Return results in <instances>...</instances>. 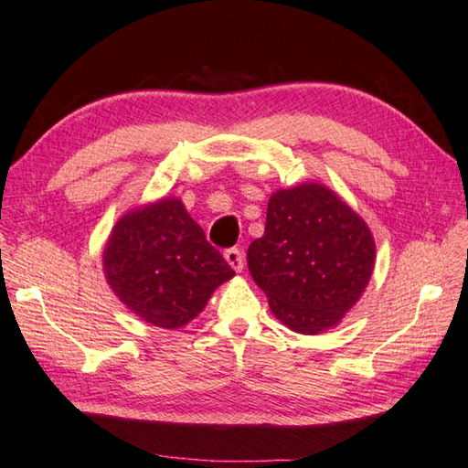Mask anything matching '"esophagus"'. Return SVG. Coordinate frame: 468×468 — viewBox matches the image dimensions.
<instances>
[{
  "label": "esophagus",
  "mask_w": 468,
  "mask_h": 468,
  "mask_svg": "<svg viewBox=\"0 0 468 468\" xmlns=\"http://www.w3.org/2000/svg\"><path fill=\"white\" fill-rule=\"evenodd\" d=\"M224 257H226V261H228V265L232 267L236 273H240V271H242V267H244V257H242V252H240L239 249H228V250L224 252Z\"/></svg>",
  "instance_id": "1"
}]
</instances>
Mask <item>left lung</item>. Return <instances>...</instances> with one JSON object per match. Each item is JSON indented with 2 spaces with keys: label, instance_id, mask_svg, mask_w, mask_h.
Masks as SVG:
<instances>
[{
  "label": "left lung",
  "instance_id": "1",
  "mask_svg": "<svg viewBox=\"0 0 468 468\" xmlns=\"http://www.w3.org/2000/svg\"><path fill=\"white\" fill-rule=\"evenodd\" d=\"M374 259L366 221L318 183L273 193L265 234L247 252L249 271L271 313L302 335L341 323L370 282Z\"/></svg>",
  "mask_w": 468,
  "mask_h": 468
}]
</instances>
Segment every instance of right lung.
<instances>
[{"label":"right lung","instance_id":"add662e5","mask_svg":"<svg viewBox=\"0 0 468 468\" xmlns=\"http://www.w3.org/2000/svg\"><path fill=\"white\" fill-rule=\"evenodd\" d=\"M102 263L122 304L160 329L193 321L213 290L234 277L178 199L125 213L112 228Z\"/></svg>","mask_w":468,"mask_h":468}]
</instances>
